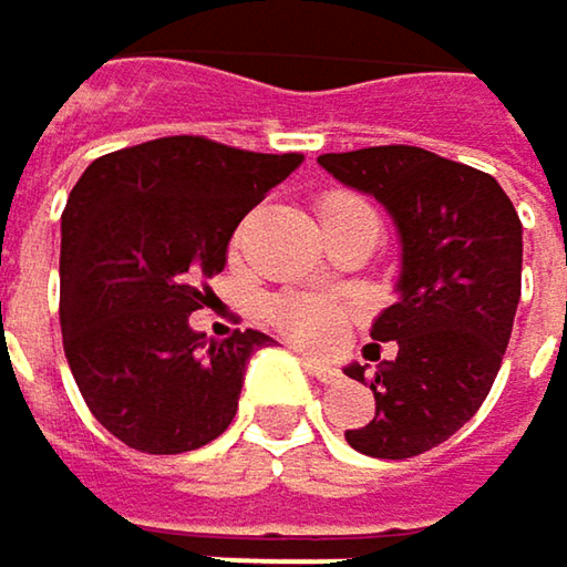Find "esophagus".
<instances>
[{
    "label": "esophagus",
    "mask_w": 567,
    "mask_h": 567,
    "mask_svg": "<svg viewBox=\"0 0 567 567\" xmlns=\"http://www.w3.org/2000/svg\"><path fill=\"white\" fill-rule=\"evenodd\" d=\"M303 364L306 371L316 378V381H322V384H339V368H332V364H322V361H316V358H309V354H303Z\"/></svg>",
    "instance_id": "1"
}]
</instances>
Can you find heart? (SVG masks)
<instances>
[{
  "label": "heart",
  "mask_w": 567,
  "mask_h": 567,
  "mask_svg": "<svg viewBox=\"0 0 567 567\" xmlns=\"http://www.w3.org/2000/svg\"><path fill=\"white\" fill-rule=\"evenodd\" d=\"M361 206L364 203L358 196L332 189L319 199V219L348 213V209H361ZM267 312L287 339H293L303 348H316V351L336 348L351 322V306L336 297H322V293H284L270 300Z\"/></svg>",
  "instance_id": "heart-1"
}]
</instances>
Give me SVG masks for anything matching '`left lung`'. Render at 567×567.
I'll list each match as a JSON object with an SVG mask.
<instances>
[{
	"label": "left lung",
	"mask_w": 567,
	"mask_h": 567,
	"mask_svg": "<svg viewBox=\"0 0 567 567\" xmlns=\"http://www.w3.org/2000/svg\"><path fill=\"white\" fill-rule=\"evenodd\" d=\"M319 167L374 196L396 225V303L371 326L374 416L344 429L354 452L413 458L442 445L477 413L501 371L523 277V225L491 174L423 147L384 144L322 154ZM368 364L344 374L368 381Z\"/></svg>",
	"instance_id": "1"
}]
</instances>
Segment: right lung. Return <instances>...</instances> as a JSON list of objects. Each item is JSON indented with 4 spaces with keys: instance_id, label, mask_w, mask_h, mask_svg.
<instances>
[{
    "instance_id": "obj_1",
    "label": "right lung",
    "mask_w": 567,
    "mask_h": 567,
    "mask_svg": "<svg viewBox=\"0 0 567 567\" xmlns=\"http://www.w3.org/2000/svg\"><path fill=\"white\" fill-rule=\"evenodd\" d=\"M303 154L157 138L93 161L61 216V329L90 413L147 455L209 445L235 420L248 358L270 336L206 342L199 280L228 261L238 223Z\"/></svg>"
}]
</instances>
